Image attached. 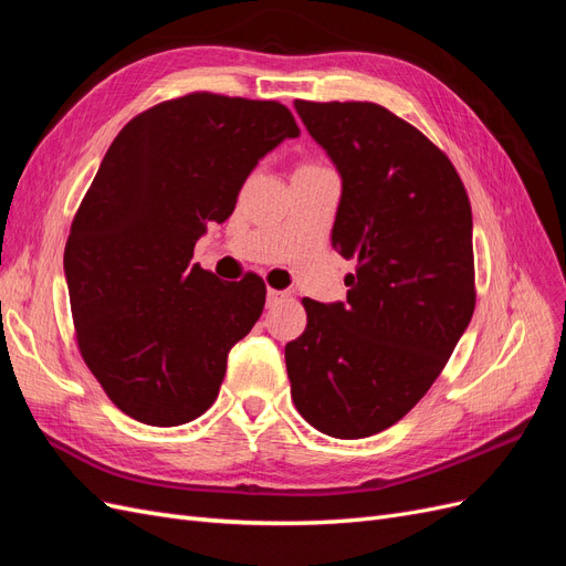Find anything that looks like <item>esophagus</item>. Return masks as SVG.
Listing matches in <instances>:
<instances>
[{"label": "esophagus", "mask_w": 566, "mask_h": 566, "mask_svg": "<svg viewBox=\"0 0 566 566\" xmlns=\"http://www.w3.org/2000/svg\"><path fill=\"white\" fill-rule=\"evenodd\" d=\"M285 297H287V293H283V290L269 287V290H266V306H276V304L283 302Z\"/></svg>", "instance_id": "obj_1"}]
</instances>
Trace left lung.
<instances>
[{
  "instance_id": "8db88e82",
  "label": "left lung",
  "mask_w": 566,
  "mask_h": 566,
  "mask_svg": "<svg viewBox=\"0 0 566 566\" xmlns=\"http://www.w3.org/2000/svg\"><path fill=\"white\" fill-rule=\"evenodd\" d=\"M342 177L333 248L356 260L347 302L304 297L285 345L290 394L318 432L399 422L447 366L474 312L472 208L449 156L368 101H295Z\"/></svg>"
}]
</instances>
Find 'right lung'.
<instances>
[{"mask_svg":"<svg viewBox=\"0 0 566 566\" xmlns=\"http://www.w3.org/2000/svg\"><path fill=\"white\" fill-rule=\"evenodd\" d=\"M300 127L279 101L193 92L123 127L82 198L63 269L77 347L129 418L175 427L208 410L227 356L262 316L256 273L224 283L193 264L269 150Z\"/></svg>","mask_w":566,"mask_h":566,"instance_id":"add662e5","label":"right lung"}]
</instances>
